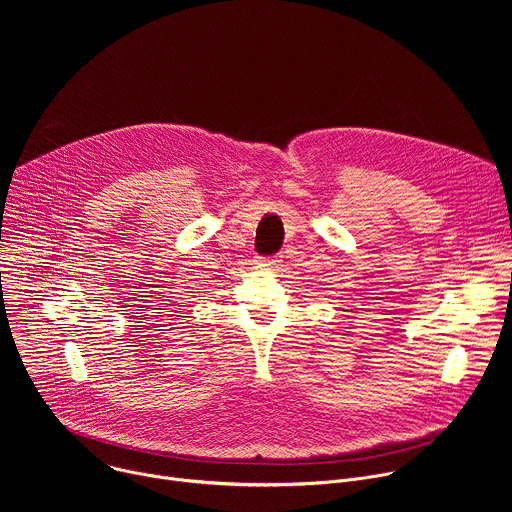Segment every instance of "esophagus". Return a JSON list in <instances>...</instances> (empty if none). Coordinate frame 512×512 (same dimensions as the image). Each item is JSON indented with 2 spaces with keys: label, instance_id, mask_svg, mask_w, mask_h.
<instances>
[{
  "label": "esophagus",
  "instance_id": "esophagus-1",
  "mask_svg": "<svg viewBox=\"0 0 512 512\" xmlns=\"http://www.w3.org/2000/svg\"><path fill=\"white\" fill-rule=\"evenodd\" d=\"M265 263H267V265H277L275 259H265Z\"/></svg>",
  "mask_w": 512,
  "mask_h": 512
}]
</instances>
